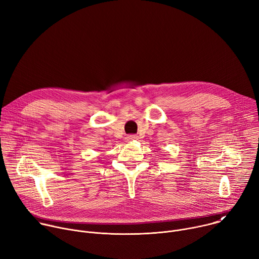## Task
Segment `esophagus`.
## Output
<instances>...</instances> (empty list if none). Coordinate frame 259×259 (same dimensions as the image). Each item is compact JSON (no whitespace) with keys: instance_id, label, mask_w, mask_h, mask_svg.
Segmentation results:
<instances>
[{"instance_id":"34e87169","label":"esophagus","mask_w":259,"mask_h":259,"mask_svg":"<svg viewBox=\"0 0 259 259\" xmlns=\"http://www.w3.org/2000/svg\"><path fill=\"white\" fill-rule=\"evenodd\" d=\"M127 140H135V139H138V136L137 135H135V134H130V135H128L127 137Z\"/></svg>"}]
</instances>
